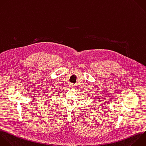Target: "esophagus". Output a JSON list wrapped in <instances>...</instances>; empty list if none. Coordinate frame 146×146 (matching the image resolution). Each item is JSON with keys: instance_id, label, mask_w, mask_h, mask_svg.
<instances>
[{"instance_id": "1", "label": "esophagus", "mask_w": 146, "mask_h": 146, "mask_svg": "<svg viewBox=\"0 0 146 146\" xmlns=\"http://www.w3.org/2000/svg\"><path fill=\"white\" fill-rule=\"evenodd\" d=\"M70 87L71 88H74V87H75V85L74 84H70Z\"/></svg>"}]
</instances>
